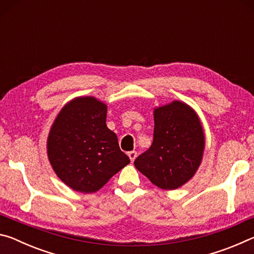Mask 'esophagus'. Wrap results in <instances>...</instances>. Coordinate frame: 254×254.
<instances>
[{
    "label": "esophagus",
    "instance_id": "esophagus-1",
    "mask_svg": "<svg viewBox=\"0 0 254 254\" xmlns=\"http://www.w3.org/2000/svg\"><path fill=\"white\" fill-rule=\"evenodd\" d=\"M136 151H130L127 153V156H128V158H130V160H131V162H133L135 160V158H136Z\"/></svg>",
    "mask_w": 254,
    "mask_h": 254
}]
</instances>
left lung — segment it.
Instances as JSON below:
<instances>
[{
    "label": "left lung",
    "mask_w": 254,
    "mask_h": 254,
    "mask_svg": "<svg viewBox=\"0 0 254 254\" xmlns=\"http://www.w3.org/2000/svg\"><path fill=\"white\" fill-rule=\"evenodd\" d=\"M153 142L134 160L135 168L157 187L177 189L198 169L205 136L198 115L180 101L154 109Z\"/></svg>",
    "instance_id": "obj_1"
}]
</instances>
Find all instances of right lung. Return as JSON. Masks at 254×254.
I'll list each match as a JSON object with an SVG mask.
<instances>
[{
    "mask_svg": "<svg viewBox=\"0 0 254 254\" xmlns=\"http://www.w3.org/2000/svg\"><path fill=\"white\" fill-rule=\"evenodd\" d=\"M107 106L92 96L63 107L50 128L47 151L56 175L76 191L95 192L130 163L106 127Z\"/></svg>",
    "mask_w": 254,
    "mask_h": 254,
    "instance_id": "obj_1",
    "label": "right lung"
}]
</instances>
